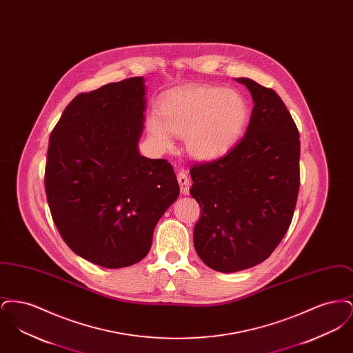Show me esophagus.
I'll return each mask as SVG.
<instances>
[{"label":"esophagus","mask_w":353,"mask_h":353,"mask_svg":"<svg viewBox=\"0 0 353 353\" xmlns=\"http://www.w3.org/2000/svg\"><path fill=\"white\" fill-rule=\"evenodd\" d=\"M177 180H179V184H180V188H181V193L184 196H188L189 194V179H188V176H186L184 170L179 172Z\"/></svg>","instance_id":"obj_1"}]
</instances>
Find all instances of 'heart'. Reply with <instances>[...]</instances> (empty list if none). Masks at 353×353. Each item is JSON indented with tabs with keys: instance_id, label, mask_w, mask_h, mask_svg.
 I'll use <instances>...</instances> for the list:
<instances>
[{
	"instance_id": "1",
	"label": "heart",
	"mask_w": 353,
	"mask_h": 353,
	"mask_svg": "<svg viewBox=\"0 0 353 353\" xmlns=\"http://www.w3.org/2000/svg\"><path fill=\"white\" fill-rule=\"evenodd\" d=\"M249 117V104L238 91L194 85L164 98L160 111L148 115L147 130L161 150L172 147V134L184 136L190 157L212 161L234 148Z\"/></svg>"
}]
</instances>
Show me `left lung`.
Wrapping results in <instances>:
<instances>
[{
	"mask_svg": "<svg viewBox=\"0 0 353 353\" xmlns=\"http://www.w3.org/2000/svg\"><path fill=\"white\" fill-rule=\"evenodd\" d=\"M246 134L212 163L190 168V196L201 208L193 232L202 262L219 272L268 259L287 233L299 193V131L279 95L249 78Z\"/></svg>",
	"mask_w": 353,
	"mask_h": 353,
	"instance_id": "obj_1",
	"label": "left lung"
}]
</instances>
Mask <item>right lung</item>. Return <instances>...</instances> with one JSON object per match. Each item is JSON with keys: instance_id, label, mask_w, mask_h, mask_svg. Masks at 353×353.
Instances as JSON below:
<instances>
[{"instance_id": "right-lung-1", "label": "right lung", "mask_w": 353, "mask_h": 353, "mask_svg": "<svg viewBox=\"0 0 353 353\" xmlns=\"http://www.w3.org/2000/svg\"><path fill=\"white\" fill-rule=\"evenodd\" d=\"M145 105L141 77L101 85L71 101L49 140L54 223L72 252L105 269L140 262L180 194L168 161L139 152Z\"/></svg>"}]
</instances>
